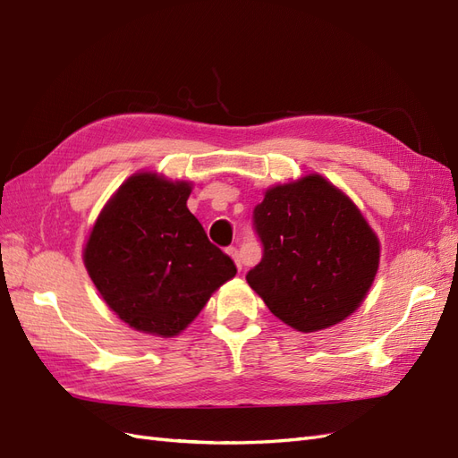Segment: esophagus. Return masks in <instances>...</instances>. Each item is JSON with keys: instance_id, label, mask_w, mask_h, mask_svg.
Wrapping results in <instances>:
<instances>
[{"instance_id": "esophagus-1", "label": "esophagus", "mask_w": 458, "mask_h": 458, "mask_svg": "<svg viewBox=\"0 0 458 458\" xmlns=\"http://www.w3.org/2000/svg\"><path fill=\"white\" fill-rule=\"evenodd\" d=\"M227 254L234 259V266H237L239 269H242V259H241V254H239V250L234 249V246H229L227 249Z\"/></svg>"}]
</instances>
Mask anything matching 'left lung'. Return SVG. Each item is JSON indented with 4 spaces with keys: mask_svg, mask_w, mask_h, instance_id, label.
<instances>
[{
    "mask_svg": "<svg viewBox=\"0 0 458 458\" xmlns=\"http://www.w3.org/2000/svg\"><path fill=\"white\" fill-rule=\"evenodd\" d=\"M262 262L246 281L296 331L339 324L366 299L379 241L351 199L321 175L277 184L254 208Z\"/></svg>",
    "mask_w": 458,
    "mask_h": 458,
    "instance_id": "1",
    "label": "left lung"
}]
</instances>
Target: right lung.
<instances>
[{"label": "right lung", "mask_w": 458, "mask_h": 458, "mask_svg": "<svg viewBox=\"0 0 458 458\" xmlns=\"http://www.w3.org/2000/svg\"><path fill=\"white\" fill-rule=\"evenodd\" d=\"M191 182L137 173L121 184L84 246L106 304L131 327L173 337L237 267L187 208Z\"/></svg>", "instance_id": "obj_1"}]
</instances>
